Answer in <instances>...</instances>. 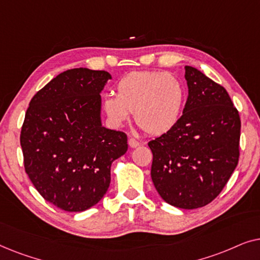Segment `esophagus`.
<instances>
[{
	"label": "esophagus",
	"mask_w": 260,
	"mask_h": 260,
	"mask_svg": "<svg viewBox=\"0 0 260 260\" xmlns=\"http://www.w3.org/2000/svg\"><path fill=\"white\" fill-rule=\"evenodd\" d=\"M127 144H129L130 148H137L140 143L136 140H134V138H129V141H127Z\"/></svg>",
	"instance_id": "esophagus-1"
}]
</instances>
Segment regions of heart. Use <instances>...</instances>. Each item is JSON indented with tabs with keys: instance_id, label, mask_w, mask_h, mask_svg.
<instances>
[{
	"instance_id": "obj_1",
	"label": "heart",
	"mask_w": 260,
	"mask_h": 260,
	"mask_svg": "<svg viewBox=\"0 0 260 260\" xmlns=\"http://www.w3.org/2000/svg\"><path fill=\"white\" fill-rule=\"evenodd\" d=\"M116 93L103 98V111L113 127H120L130 118L148 135L169 133L179 123L186 98L183 84L172 73L137 71L120 78Z\"/></svg>"
}]
</instances>
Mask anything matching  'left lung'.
<instances>
[{
    "label": "left lung",
    "instance_id": "8db88e82",
    "mask_svg": "<svg viewBox=\"0 0 260 260\" xmlns=\"http://www.w3.org/2000/svg\"><path fill=\"white\" fill-rule=\"evenodd\" d=\"M188 98L175 127L148 143L151 180L167 204L194 209L220 194L239 159L240 117L221 85L184 66Z\"/></svg>",
    "mask_w": 260,
    "mask_h": 260
}]
</instances>
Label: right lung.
<instances>
[{"instance_id": "add662e5", "label": "right lung", "mask_w": 260, "mask_h": 260, "mask_svg": "<svg viewBox=\"0 0 260 260\" xmlns=\"http://www.w3.org/2000/svg\"><path fill=\"white\" fill-rule=\"evenodd\" d=\"M106 71L67 70L31 98L21 130L24 169L46 201L66 212L97 205L112 162L127 150L122 131L102 124Z\"/></svg>"}]
</instances>
